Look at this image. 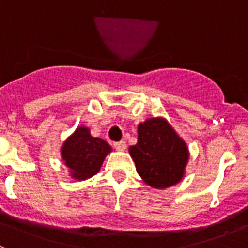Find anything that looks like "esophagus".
Instances as JSON below:
<instances>
[{"label":"esophagus","mask_w":248,"mask_h":248,"mask_svg":"<svg viewBox=\"0 0 248 248\" xmlns=\"http://www.w3.org/2000/svg\"><path fill=\"white\" fill-rule=\"evenodd\" d=\"M114 148L117 149L118 151H124L126 149L125 141H118V143H114Z\"/></svg>","instance_id":"34e87169"}]
</instances>
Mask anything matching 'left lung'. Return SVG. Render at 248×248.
<instances>
[{"mask_svg":"<svg viewBox=\"0 0 248 248\" xmlns=\"http://www.w3.org/2000/svg\"><path fill=\"white\" fill-rule=\"evenodd\" d=\"M141 180L166 189L185 176L190 151L185 140L164 117L148 118L138 125V143L129 148Z\"/></svg>","mask_w":248,"mask_h":248,"instance_id":"obj_1","label":"left lung"}]
</instances>
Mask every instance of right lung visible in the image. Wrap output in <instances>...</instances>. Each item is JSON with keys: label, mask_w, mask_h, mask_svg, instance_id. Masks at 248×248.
Returning <instances> with one entry per match:
<instances>
[{"label": "right lung", "mask_w": 248, "mask_h": 248, "mask_svg": "<svg viewBox=\"0 0 248 248\" xmlns=\"http://www.w3.org/2000/svg\"><path fill=\"white\" fill-rule=\"evenodd\" d=\"M111 151L104 139L92 137L88 126L79 125L63 141L61 159L73 180L84 181L99 172L105 156Z\"/></svg>", "instance_id": "add662e5"}]
</instances>
